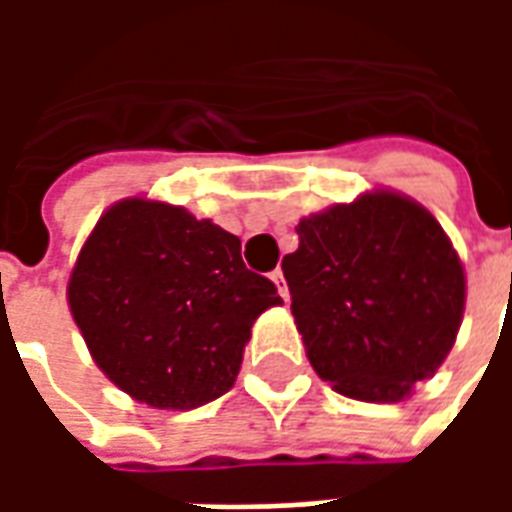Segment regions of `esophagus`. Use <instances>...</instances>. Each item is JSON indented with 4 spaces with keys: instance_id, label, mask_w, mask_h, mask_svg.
I'll use <instances>...</instances> for the list:
<instances>
[{
    "instance_id": "obj_1",
    "label": "esophagus",
    "mask_w": 512,
    "mask_h": 512,
    "mask_svg": "<svg viewBox=\"0 0 512 512\" xmlns=\"http://www.w3.org/2000/svg\"><path fill=\"white\" fill-rule=\"evenodd\" d=\"M271 282H274V285H277V290H279V296H282V299L288 301V285H285V274H282V268H274V271H271Z\"/></svg>"
}]
</instances>
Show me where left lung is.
<instances>
[{
    "label": "left lung",
    "mask_w": 512,
    "mask_h": 512,
    "mask_svg": "<svg viewBox=\"0 0 512 512\" xmlns=\"http://www.w3.org/2000/svg\"><path fill=\"white\" fill-rule=\"evenodd\" d=\"M282 260L315 373L345 397L397 403L430 378L461 329L466 277L441 224L397 191L301 219Z\"/></svg>",
    "instance_id": "obj_1"
}]
</instances>
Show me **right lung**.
I'll return each instance as SVG.
<instances>
[{
	"label": "right lung",
	"mask_w": 512,
	"mask_h": 512,
	"mask_svg": "<svg viewBox=\"0 0 512 512\" xmlns=\"http://www.w3.org/2000/svg\"><path fill=\"white\" fill-rule=\"evenodd\" d=\"M68 304L112 384L186 411L230 392L252 323L282 299L244 266L238 235L180 205L131 197L84 241Z\"/></svg>",
	"instance_id": "right-lung-1"
}]
</instances>
